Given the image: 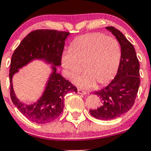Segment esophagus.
Segmentation results:
<instances>
[{"label": "esophagus", "mask_w": 151, "mask_h": 151, "mask_svg": "<svg viewBox=\"0 0 151 151\" xmlns=\"http://www.w3.org/2000/svg\"><path fill=\"white\" fill-rule=\"evenodd\" d=\"M77 91H78V93H79V94H84H84H86V93L85 91H83V90L79 89H78Z\"/></svg>", "instance_id": "esophagus-1"}]
</instances>
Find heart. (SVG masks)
<instances>
[{
  "mask_svg": "<svg viewBox=\"0 0 151 151\" xmlns=\"http://www.w3.org/2000/svg\"><path fill=\"white\" fill-rule=\"evenodd\" d=\"M121 55L120 45L115 38L100 32L87 33L76 38L70 51L63 52L61 65L68 79L79 74L84 68L85 72L74 77L73 82L81 88L91 89L96 84L103 86L114 79Z\"/></svg>",
  "mask_w": 151,
  "mask_h": 151,
  "instance_id": "heart-1",
  "label": "heart"
}]
</instances>
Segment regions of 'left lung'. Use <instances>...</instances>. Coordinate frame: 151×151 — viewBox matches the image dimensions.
I'll list each match as a JSON object with an SVG mask.
<instances>
[{"mask_svg":"<svg viewBox=\"0 0 151 151\" xmlns=\"http://www.w3.org/2000/svg\"><path fill=\"white\" fill-rule=\"evenodd\" d=\"M106 30L115 36L121 45L120 63L116 77L106 87L94 92L101 106L90 114L100 120H111L129 111L134 104L140 85V65L133 45L114 27Z\"/></svg>","mask_w":151,"mask_h":151,"instance_id":"obj_1","label":"left lung"}]
</instances>
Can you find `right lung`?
<instances>
[{
  "label": "right lung",
  "instance_id": "1",
  "mask_svg": "<svg viewBox=\"0 0 151 151\" xmlns=\"http://www.w3.org/2000/svg\"><path fill=\"white\" fill-rule=\"evenodd\" d=\"M70 32L54 30H37L27 35L15 50L10 62V97L18 110L27 119L37 124H47L58 118L63 111L64 99L67 93H77V89L57 72L61 65L65 40ZM35 60L50 64V73L45 89L38 101L26 105L17 97L12 77L20 68Z\"/></svg>",
  "mask_w": 151,
  "mask_h": 151
}]
</instances>
